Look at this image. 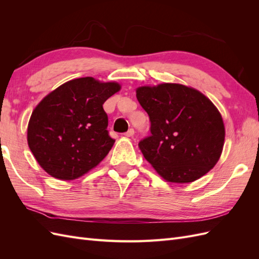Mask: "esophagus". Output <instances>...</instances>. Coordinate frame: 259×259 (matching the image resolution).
<instances>
[{"label": "esophagus", "instance_id": "esophagus-1", "mask_svg": "<svg viewBox=\"0 0 259 259\" xmlns=\"http://www.w3.org/2000/svg\"><path fill=\"white\" fill-rule=\"evenodd\" d=\"M134 134H135V131L133 130V128H130L126 133H125L124 136H126V137H132V136H134Z\"/></svg>", "mask_w": 259, "mask_h": 259}]
</instances>
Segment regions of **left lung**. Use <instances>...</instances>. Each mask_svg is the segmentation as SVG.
Segmentation results:
<instances>
[{
    "instance_id": "left-lung-1",
    "label": "left lung",
    "mask_w": 259,
    "mask_h": 259,
    "mask_svg": "<svg viewBox=\"0 0 259 259\" xmlns=\"http://www.w3.org/2000/svg\"><path fill=\"white\" fill-rule=\"evenodd\" d=\"M150 119V133L138 146L145 159L169 183L187 184L208 173L223 151V117L199 91L163 83L136 90Z\"/></svg>"
}]
</instances>
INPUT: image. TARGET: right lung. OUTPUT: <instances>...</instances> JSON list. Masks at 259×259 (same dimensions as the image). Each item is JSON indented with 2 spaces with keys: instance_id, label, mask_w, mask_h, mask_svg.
<instances>
[{
  "instance_id": "right-lung-1",
  "label": "right lung",
  "mask_w": 259,
  "mask_h": 259,
  "mask_svg": "<svg viewBox=\"0 0 259 259\" xmlns=\"http://www.w3.org/2000/svg\"><path fill=\"white\" fill-rule=\"evenodd\" d=\"M121 86L91 76L60 85L31 114L28 145L51 176L73 180L97 166L111 150L108 115L103 105Z\"/></svg>"
}]
</instances>
